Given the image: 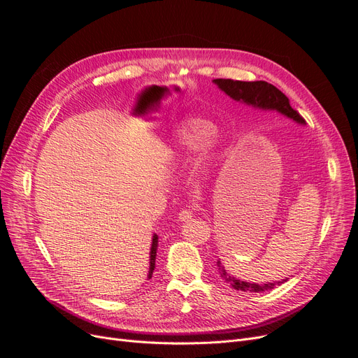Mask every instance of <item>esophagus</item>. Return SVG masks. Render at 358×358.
Instances as JSON below:
<instances>
[{
    "mask_svg": "<svg viewBox=\"0 0 358 358\" xmlns=\"http://www.w3.org/2000/svg\"><path fill=\"white\" fill-rule=\"evenodd\" d=\"M192 218V209H183L179 212V221H188Z\"/></svg>",
    "mask_w": 358,
    "mask_h": 358,
    "instance_id": "esophagus-1",
    "label": "esophagus"
}]
</instances>
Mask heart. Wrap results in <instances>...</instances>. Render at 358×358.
I'll return each instance as SVG.
<instances>
[{
  "label": "heart",
  "instance_id": "obj_1",
  "mask_svg": "<svg viewBox=\"0 0 358 358\" xmlns=\"http://www.w3.org/2000/svg\"><path fill=\"white\" fill-rule=\"evenodd\" d=\"M212 131L210 122L200 117H191L182 124L176 133V142L183 149H196L201 143V164H208L212 154Z\"/></svg>",
  "mask_w": 358,
  "mask_h": 358
}]
</instances>
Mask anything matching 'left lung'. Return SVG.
<instances>
[{
    "label": "left lung",
    "mask_w": 358,
    "mask_h": 358,
    "mask_svg": "<svg viewBox=\"0 0 358 358\" xmlns=\"http://www.w3.org/2000/svg\"><path fill=\"white\" fill-rule=\"evenodd\" d=\"M213 82L218 85V88L221 91H224L230 96V99L236 101L257 107V109L276 110L279 113L291 117L292 121H296L299 124L305 122V119L299 115V112L289 106V100L287 99V95L280 92L272 83H267L264 80L242 82V80H231V79H215ZM216 266H218L221 278L225 280V282H229L234 289L243 291V292H266V291L273 289L276 285L287 282L288 279V278L282 279L279 280V282L251 284V282H245V280H241V279H236L229 272H225V268L222 267V263L220 259L216 262Z\"/></svg>",
    "instance_id": "left-lung-1"
}]
</instances>
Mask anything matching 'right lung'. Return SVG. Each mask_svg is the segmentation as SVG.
I'll return each instance as SVG.
<instances>
[{
  "mask_svg": "<svg viewBox=\"0 0 358 358\" xmlns=\"http://www.w3.org/2000/svg\"><path fill=\"white\" fill-rule=\"evenodd\" d=\"M157 246H158V236L154 234L152 237V246H150V262H149V273H148V279L152 278L154 268H155V258H157Z\"/></svg>",
  "mask_w": 358,
  "mask_h": 358,
  "instance_id": "add662e5",
  "label": "right lung"
}]
</instances>
